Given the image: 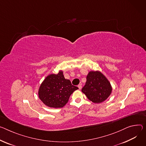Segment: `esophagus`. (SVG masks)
<instances>
[{"label":"esophagus","instance_id":"34e87169","mask_svg":"<svg viewBox=\"0 0 146 146\" xmlns=\"http://www.w3.org/2000/svg\"><path fill=\"white\" fill-rule=\"evenodd\" d=\"M78 88L79 89H82V84H78Z\"/></svg>","mask_w":146,"mask_h":146}]
</instances>
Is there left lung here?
<instances>
[{"label":"left lung","mask_w":146,"mask_h":146,"mask_svg":"<svg viewBox=\"0 0 146 146\" xmlns=\"http://www.w3.org/2000/svg\"><path fill=\"white\" fill-rule=\"evenodd\" d=\"M82 91L88 100L94 103H101L107 100L112 92L110 83L101 72H90Z\"/></svg>","instance_id":"8db88e82"}]
</instances>
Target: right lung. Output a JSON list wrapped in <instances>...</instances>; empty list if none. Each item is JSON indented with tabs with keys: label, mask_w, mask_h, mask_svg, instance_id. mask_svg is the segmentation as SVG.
I'll use <instances>...</instances> for the list:
<instances>
[{
	"label": "right lung",
	"mask_w": 146,
	"mask_h": 146,
	"mask_svg": "<svg viewBox=\"0 0 146 146\" xmlns=\"http://www.w3.org/2000/svg\"><path fill=\"white\" fill-rule=\"evenodd\" d=\"M78 89L65 79L63 72L48 76L41 84L38 91L39 98L49 107L62 108L68 103L73 92Z\"/></svg>",
	"instance_id": "add662e5"
}]
</instances>
